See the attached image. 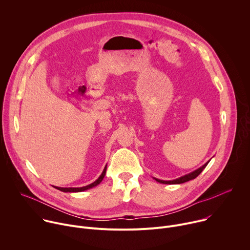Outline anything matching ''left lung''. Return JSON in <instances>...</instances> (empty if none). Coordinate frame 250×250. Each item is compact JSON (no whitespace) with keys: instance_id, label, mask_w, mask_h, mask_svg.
<instances>
[{"instance_id":"left-lung-1","label":"left lung","mask_w":250,"mask_h":250,"mask_svg":"<svg viewBox=\"0 0 250 250\" xmlns=\"http://www.w3.org/2000/svg\"><path fill=\"white\" fill-rule=\"evenodd\" d=\"M208 162H209V161H208L206 164H204L202 167H200L199 169L195 170L194 172L189 173V174H187V175H185V176H182V177H180V178H178V179H175V180H172V181L159 180V179H156V178H154V179H155L157 182L162 183V184H182V183H185V182H188V181H190V180L195 179V178H196L198 175H200V173L206 168V166L208 165Z\"/></svg>"}]
</instances>
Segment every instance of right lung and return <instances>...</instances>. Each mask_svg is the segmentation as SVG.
<instances>
[{"label": "right lung", "mask_w": 250, "mask_h": 250, "mask_svg": "<svg viewBox=\"0 0 250 250\" xmlns=\"http://www.w3.org/2000/svg\"><path fill=\"white\" fill-rule=\"evenodd\" d=\"M105 171H106V165H105V167H104L103 173L101 174V176L98 178V179H97L94 183H92V184H90V185H88V186L81 187V188H61V187H54V188H56L57 190H60V191H62V192H82V191L88 190V189H90V188H93V187L99 185V184L102 182V180L104 179Z\"/></svg>", "instance_id": "1"}]
</instances>
